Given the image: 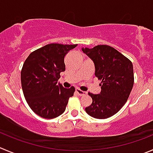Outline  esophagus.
<instances>
[{
  "instance_id": "obj_1",
  "label": "esophagus",
  "mask_w": 153,
  "mask_h": 153,
  "mask_svg": "<svg viewBox=\"0 0 153 153\" xmlns=\"http://www.w3.org/2000/svg\"><path fill=\"white\" fill-rule=\"evenodd\" d=\"M76 92L77 93V94H79V95H80V96H82V95H85V94H87V92H86V91H82V90H81V89H79V88H76Z\"/></svg>"
}]
</instances>
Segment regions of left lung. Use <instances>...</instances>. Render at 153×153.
<instances>
[{
	"label": "left lung",
	"mask_w": 153,
	"mask_h": 153,
	"mask_svg": "<svg viewBox=\"0 0 153 153\" xmlns=\"http://www.w3.org/2000/svg\"><path fill=\"white\" fill-rule=\"evenodd\" d=\"M82 51L94 62V75L101 80V91L88 92L92 103L85 112L95 119H107L124 106L134 85L133 65L128 58L107 45H97Z\"/></svg>",
	"instance_id": "1"
}]
</instances>
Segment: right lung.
Returning a JSON list of instances; mask_svg holds the SVG:
<instances>
[{
    "label": "right lung",
    "mask_w": 153,
    "mask_h": 153,
    "mask_svg": "<svg viewBox=\"0 0 153 153\" xmlns=\"http://www.w3.org/2000/svg\"><path fill=\"white\" fill-rule=\"evenodd\" d=\"M76 46L50 43L32 52L25 61L21 71L23 94L40 117L50 119L62 115L74 95V86L65 88L58 80L65 71V56Z\"/></svg>",
    "instance_id": "add662e5"
}]
</instances>
